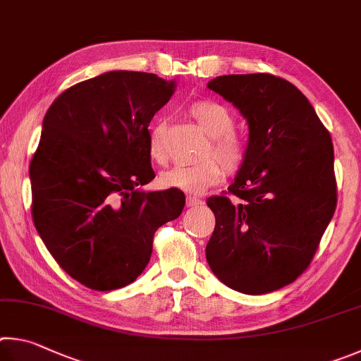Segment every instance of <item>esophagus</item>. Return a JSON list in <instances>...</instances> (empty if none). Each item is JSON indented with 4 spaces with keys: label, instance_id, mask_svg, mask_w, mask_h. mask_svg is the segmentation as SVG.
Wrapping results in <instances>:
<instances>
[{
    "label": "esophagus",
    "instance_id": "obj_1",
    "mask_svg": "<svg viewBox=\"0 0 361 361\" xmlns=\"http://www.w3.org/2000/svg\"><path fill=\"white\" fill-rule=\"evenodd\" d=\"M203 203H204V201L201 200V198H198V197H188L187 198V206L188 207H198V206H201Z\"/></svg>",
    "mask_w": 361,
    "mask_h": 361
}]
</instances>
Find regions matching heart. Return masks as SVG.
<instances>
[{"instance_id":"obj_1","label":"heart","mask_w":361,"mask_h":361,"mask_svg":"<svg viewBox=\"0 0 361 361\" xmlns=\"http://www.w3.org/2000/svg\"><path fill=\"white\" fill-rule=\"evenodd\" d=\"M188 114L209 136V142L201 152V157L206 158L188 166H174L164 171L158 182L163 188H179L198 193L217 184L222 179L224 169L228 174L239 173L247 161L249 145L243 136L235 133V117L224 104L211 99H200L188 106ZM149 154L158 164L168 161V149L161 126H155L150 133ZM214 156L216 158L214 159Z\"/></svg>"}]
</instances>
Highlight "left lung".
<instances>
[{"label":"left lung","instance_id":"8db88e82","mask_svg":"<svg viewBox=\"0 0 361 361\" xmlns=\"http://www.w3.org/2000/svg\"><path fill=\"white\" fill-rule=\"evenodd\" d=\"M207 87L247 118L249 157L228 193L206 201L216 216L206 260L233 290L274 292L307 269L336 209L330 133L277 75H219Z\"/></svg>","mask_w":361,"mask_h":361}]
</instances>
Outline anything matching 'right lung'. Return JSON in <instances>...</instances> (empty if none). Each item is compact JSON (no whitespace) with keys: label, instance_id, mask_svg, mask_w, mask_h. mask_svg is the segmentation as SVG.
Wrapping results in <instances>:
<instances>
[{"label":"right lung","instance_id":"obj_1","mask_svg":"<svg viewBox=\"0 0 361 361\" xmlns=\"http://www.w3.org/2000/svg\"><path fill=\"white\" fill-rule=\"evenodd\" d=\"M174 93L150 73L111 71L55 98L30 163L31 216L55 262L92 290L128 286L155 231L180 216L177 188L141 192L155 173L149 123Z\"/></svg>","mask_w":361,"mask_h":361}]
</instances>
